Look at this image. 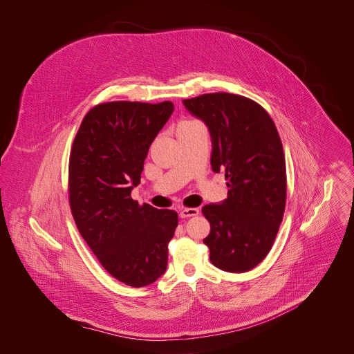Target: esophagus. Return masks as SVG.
Here are the masks:
<instances>
[{
	"label": "esophagus",
	"instance_id": "34e87169",
	"mask_svg": "<svg viewBox=\"0 0 354 354\" xmlns=\"http://www.w3.org/2000/svg\"><path fill=\"white\" fill-rule=\"evenodd\" d=\"M199 215V209L198 208H183L180 211V216L181 218H191V216H196Z\"/></svg>",
	"mask_w": 354,
	"mask_h": 354
}]
</instances>
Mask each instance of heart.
Listing matches in <instances>:
<instances>
[{
    "mask_svg": "<svg viewBox=\"0 0 354 354\" xmlns=\"http://www.w3.org/2000/svg\"><path fill=\"white\" fill-rule=\"evenodd\" d=\"M187 122H189V121H187Z\"/></svg>",
    "mask_w": 354,
    "mask_h": 354,
    "instance_id": "1",
    "label": "heart"
}]
</instances>
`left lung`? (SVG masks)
Wrapping results in <instances>:
<instances>
[{"mask_svg":"<svg viewBox=\"0 0 354 354\" xmlns=\"http://www.w3.org/2000/svg\"><path fill=\"white\" fill-rule=\"evenodd\" d=\"M207 125L211 167L225 173L227 199L202 208L211 225L203 240L219 270L245 272L270 252L283 218L286 165L274 121L256 102L216 93L183 101Z\"/></svg>","mask_w":354,"mask_h":354,"instance_id":"8db88e82","label":"left lung"}]
</instances>
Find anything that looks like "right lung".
I'll use <instances>...</instances> for the list:
<instances>
[{"mask_svg": "<svg viewBox=\"0 0 354 354\" xmlns=\"http://www.w3.org/2000/svg\"><path fill=\"white\" fill-rule=\"evenodd\" d=\"M173 110L171 102L98 104L83 118L71 151L69 203L76 226L102 266L132 288L163 275L178 225L176 211L131 198Z\"/></svg>", "mask_w": 354, "mask_h": 354, "instance_id": "add662e5", "label": "right lung"}]
</instances>
